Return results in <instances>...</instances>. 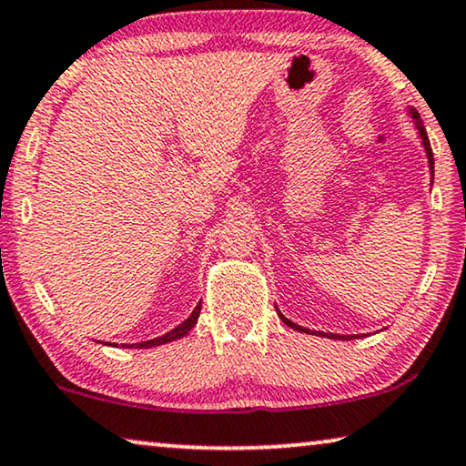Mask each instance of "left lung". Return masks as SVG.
<instances>
[{
    "mask_svg": "<svg viewBox=\"0 0 466 466\" xmlns=\"http://www.w3.org/2000/svg\"><path fill=\"white\" fill-rule=\"evenodd\" d=\"M412 116H414V121H416V127H419V134H420V137H422V146H425V150H427V157H429V167H431V171H433V150H431V144H429V136H427V131H425V125H422V121H420V116H419V113H416V110L412 108ZM278 316H280V320L287 324V326H290V329L293 330H301V332H309L308 329H303V326H299V324H295V322H290L289 318H284L280 311H278ZM324 337H330V339H353V337H341V335H329V332H322Z\"/></svg>",
    "mask_w": 466,
    "mask_h": 466,
    "instance_id": "1",
    "label": "left lung"
}]
</instances>
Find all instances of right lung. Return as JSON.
<instances>
[{
	"label": "right lung",
	"mask_w": 466,
	"mask_h": 466,
	"mask_svg": "<svg viewBox=\"0 0 466 466\" xmlns=\"http://www.w3.org/2000/svg\"><path fill=\"white\" fill-rule=\"evenodd\" d=\"M198 314H200V303L194 308L192 316L188 318V320H184L179 326H176V329L167 332V335L163 337H157V339H150V341H144V343H137V347H157V345H163V343H169V341H176V339H182L188 335V330L192 329L194 324H197L198 320Z\"/></svg>",
	"instance_id": "obj_1"
}]
</instances>
